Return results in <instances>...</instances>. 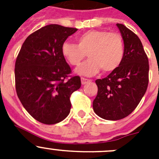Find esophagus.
<instances>
[{
    "instance_id": "34e87169",
    "label": "esophagus",
    "mask_w": 159,
    "mask_h": 159,
    "mask_svg": "<svg viewBox=\"0 0 159 159\" xmlns=\"http://www.w3.org/2000/svg\"><path fill=\"white\" fill-rule=\"evenodd\" d=\"M90 80H88V79H85V78H81V83H82V84H88V83L90 82Z\"/></svg>"
}]
</instances>
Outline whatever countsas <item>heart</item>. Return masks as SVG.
<instances>
[{
	"instance_id": "obj_1",
	"label": "heart",
	"mask_w": 159,
	"mask_h": 159,
	"mask_svg": "<svg viewBox=\"0 0 159 159\" xmlns=\"http://www.w3.org/2000/svg\"><path fill=\"white\" fill-rule=\"evenodd\" d=\"M76 40L78 45L64 42L61 46V52L72 66L80 65L88 53L89 60L75 71L79 75L92 76L101 68L104 72H111L123 61L124 42L119 33L107 30H89L80 35Z\"/></svg>"
}]
</instances>
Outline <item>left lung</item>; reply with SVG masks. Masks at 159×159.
Instances as JSON below:
<instances>
[{"label": "left lung", "instance_id": "left-lung-1", "mask_svg": "<svg viewBox=\"0 0 159 159\" xmlns=\"http://www.w3.org/2000/svg\"><path fill=\"white\" fill-rule=\"evenodd\" d=\"M124 42L121 64L107 77L95 80L98 92L93 101L97 116L107 120L127 117L139 105L147 89L149 62L140 39L122 24H117Z\"/></svg>", "mask_w": 159, "mask_h": 159}]
</instances>
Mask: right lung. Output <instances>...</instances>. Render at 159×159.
Instances as JSON below:
<instances>
[{"instance_id":"add662e5","label":"right lung","mask_w":159,"mask_h":159,"mask_svg":"<svg viewBox=\"0 0 159 159\" xmlns=\"http://www.w3.org/2000/svg\"><path fill=\"white\" fill-rule=\"evenodd\" d=\"M77 29L46 25L29 35L15 64L20 101L32 117L44 124L63 121L70 113V96L81 86L80 76L68 78L71 67L61 46Z\"/></svg>"}]
</instances>
